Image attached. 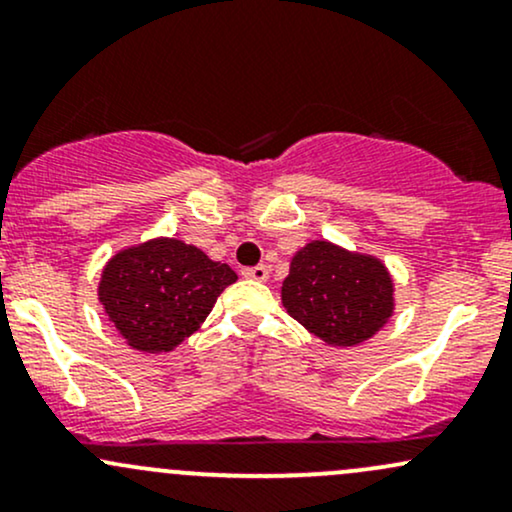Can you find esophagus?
Instances as JSON below:
<instances>
[{
    "label": "esophagus",
    "mask_w": 512,
    "mask_h": 512,
    "mask_svg": "<svg viewBox=\"0 0 512 512\" xmlns=\"http://www.w3.org/2000/svg\"><path fill=\"white\" fill-rule=\"evenodd\" d=\"M245 279H252V281H267L269 279V269L264 267V264H257V267H248L243 272Z\"/></svg>",
    "instance_id": "esophagus-1"
}]
</instances>
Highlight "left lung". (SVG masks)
Returning <instances> with one entry per match:
<instances>
[{
	"instance_id": "8db88e82",
	"label": "left lung",
	"mask_w": 512,
	"mask_h": 512,
	"mask_svg": "<svg viewBox=\"0 0 512 512\" xmlns=\"http://www.w3.org/2000/svg\"><path fill=\"white\" fill-rule=\"evenodd\" d=\"M392 293V276L378 257L313 240L293 255L281 303L325 344L356 346L390 320Z\"/></svg>"
}]
</instances>
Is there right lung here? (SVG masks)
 <instances>
[{
  "instance_id": "1",
  "label": "right lung",
  "mask_w": 512,
  "mask_h": 512,
  "mask_svg": "<svg viewBox=\"0 0 512 512\" xmlns=\"http://www.w3.org/2000/svg\"><path fill=\"white\" fill-rule=\"evenodd\" d=\"M236 279L228 264L209 260L195 245L154 238L110 257L98 301L132 349L161 354L197 332Z\"/></svg>"
}]
</instances>
